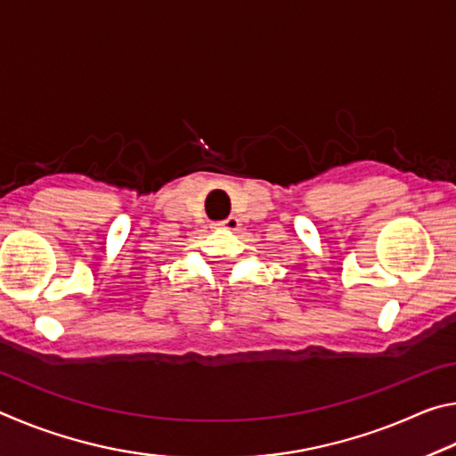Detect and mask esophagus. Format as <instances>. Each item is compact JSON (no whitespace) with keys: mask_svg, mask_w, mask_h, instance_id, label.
<instances>
[{"mask_svg":"<svg viewBox=\"0 0 456 456\" xmlns=\"http://www.w3.org/2000/svg\"><path fill=\"white\" fill-rule=\"evenodd\" d=\"M215 229L237 231V229H239V219H237V217H233V215H231V217H227V219H223V221H217V223H215Z\"/></svg>","mask_w":456,"mask_h":456,"instance_id":"1","label":"esophagus"}]
</instances>
